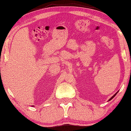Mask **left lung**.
<instances>
[{
    "mask_svg": "<svg viewBox=\"0 0 131 131\" xmlns=\"http://www.w3.org/2000/svg\"><path fill=\"white\" fill-rule=\"evenodd\" d=\"M117 93H118V92H117V93H115V94H114V95H113V96H112V97H111V98H110V100H108V101H110V100H112V99H113L114 98V97L115 96V95H116V94H117Z\"/></svg>",
    "mask_w": 131,
    "mask_h": 131,
    "instance_id": "8db88e82",
    "label": "left lung"
}]
</instances>
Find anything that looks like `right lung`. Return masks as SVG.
Listing matches in <instances>:
<instances>
[{
	"instance_id": "obj_1",
	"label": "right lung",
	"mask_w": 131,
	"mask_h": 131,
	"mask_svg": "<svg viewBox=\"0 0 131 131\" xmlns=\"http://www.w3.org/2000/svg\"><path fill=\"white\" fill-rule=\"evenodd\" d=\"M32 107H34V105H32Z\"/></svg>"
}]
</instances>
